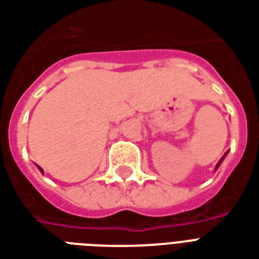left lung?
<instances>
[{
    "label": "left lung",
    "mask_w": 259,
    "mask_h": 259,
    "mask_svg": "<svg viewBox=\"0 0 259 259\" xmlns=\"http://www.w3.org/2000/svg\"><path fill=\"white\" fill-rule=\"evenodd\" d=\"M226 154H227V152H226ZM226 154H224V157H226ZM224 157H222V159H220V161H219V163H218V165H216V169H218V167H219V166H220V163H222V162H223Z\"/></svg>",
    "instance_id": "8db88e82"
}]
</instances>
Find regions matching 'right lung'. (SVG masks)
I'll return each instance as SVG.
<instances>
[{
  "mask_svg": "<svg viewBox=\"0 0 259 259\" xmlns=\"http://www.w3.org/2000/svg\"><path fill=\"white\" fill-rule=\"evenodd\" d=\"M39 169H40V171H41V173H43V170H41V167H39Z\"/></svg>",
  "mask_w": 259,
  "mask_h": 259,
  "instance_id": "add662e5",
  "label": "right lung"
}]
</instances>
